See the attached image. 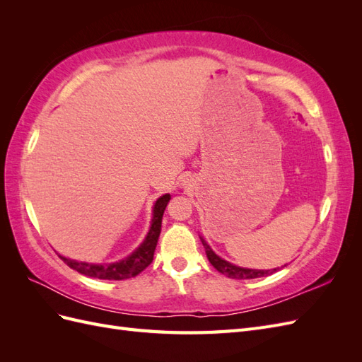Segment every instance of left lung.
<instances>
[{
	"label": "left lung",
	"mask_w": 362,
	"mask_h": 362,
	"mask_svg": "<svg viewBox=\"0 0 362 362\" xmlns=\"http://www.w3.org/2000/svg\"><path fill=\"white\" fill-rule=\"evenodd\" d=\"M201 242L205 247V254L208 261L211 262L213 267L221 272L222 275L228 276V278H233V279H254V278H261V276H269L272 273H275L278 269H272V270H258V269H246V267H240L235 264H231V262L223 259L218 257L216 252L210 247L205 240L201 237Z\"/></svg>",
	"instance_id": "obj_1"
}]
</instances>
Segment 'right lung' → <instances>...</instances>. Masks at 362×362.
<instances>
[{"label": "right lung", "mask_w": 362, "mask_h": 362, "mask_svg": "<svg viewBox=\"0 0 362 362\" xmlns=\"http://www.w3.org/2000/svg\"><path fill=\"white\" fill-rule=\"evenodd\" d=\"M170 201V194L166 193L160 196L156 201L154 210H152V221L151 228L145 237L144 242L140 246L129 254L128 257L115 261V262H104V264H93V262H84V261H76L71 259L59 254V257L66 262V264L76 270L84 276L96 278V279H107V281H122L128 278L137 276L140 272H144L151 262L154 259V252L158 242V237L161 233V218L163 213L166 210V206Z\"/></svg>", "instance_id": "right-lung-1"}]
</instances>
